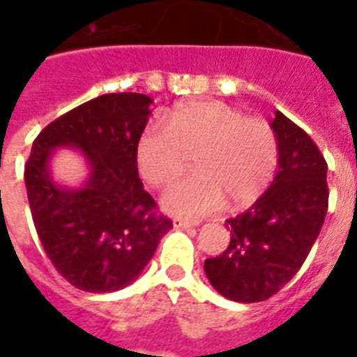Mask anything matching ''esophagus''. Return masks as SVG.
I'll use <instances>...</instances> for the list:
<instances>
[{
	"label": "esophagus",
	"instance_id": "34e87169",
	"mask_svg": "<svg viewBox=\"0 0 357 357\" xmlns=\"http://www.w3.org/2000/svg\"><path fill=\"white\" fill-rule=\"evenodd\" d=\"M198 222L189 220V218H174V226H176V228H192Z\"/></svg>",
	"mask_w": 357,
	"mask_h": 357
}]
</instances>
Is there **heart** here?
Returning <instances> with one entry per match:
<instances>
[{
  "mask_svg": "<svg viewBox=\"0 0 357 357\" xmlns=\"http://www.w3.org/2000/svg\"><path fill=\"white\" fill-rule=\"evenodd\" d=\"M137 167L153 187L183 176L195 157L196 176L172 185L162 206L204 217L228 202L243 209L263 196L276 176L280 148L268 122L246 119L220 102H192L151 120L137 140Z\"/></svg>",
  "mask_w": 357,
  "mask_h": 357,
  "instance_id": "b5f03b06",
  "label": "heart"
}]
</instances>
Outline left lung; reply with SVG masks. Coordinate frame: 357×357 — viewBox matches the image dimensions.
<instances>
[{
  "mask_svg": "<svg viewBox=\"0 0 357 357\" xmlns=\"http://www.w3.org/2000/svg\"><path fill=\"white\" fill-rule=\"evenodd\" d=\"M278 172L265 195L226 220V252L206 259L204 271L224 298L252 304L276 294L304 265L328 211V165L304 129L276 111Z\"/></svg>",
  "mask_w": 357,
  "mask_h": 357,
  "instance_id": "left-lung-1",
  "label": "left lung"
}]
</instances>
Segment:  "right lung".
Wrapping results in <instances>:
<instances>
[{"instance_id": "add662e5", "label": "right lung", "mask_w": 357, "mask_h": 357, "mask_svg": "<svg viewBox=\"0 0 357 357\" xmlns=\"http://www.w3.org/2000/svg\"><path fill=\"white\" fill-rule=\"evenodd\" d=\"M150 96L103 94L42 129L25 162L31 215L44 252L61 276L86 293H114L144 271L172 220L157 213L137 168V140L151 114ZM75 147L89 176L59 185L49 161Z\"/></svg>"}]
</instances>
